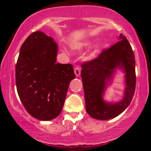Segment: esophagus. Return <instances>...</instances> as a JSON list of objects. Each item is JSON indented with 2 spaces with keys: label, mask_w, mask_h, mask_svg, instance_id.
Segmentation results:
<instances>
[{
  "label": "esophagus",
  "mask_w": 151,
  "mask_h": 151,
  "mask_svg": "<svg viewBox=\"0 0 151 151\" xmlns=\"http://www.w3.org/2000/svg\"><path fill=\"white\" fill-rule=\"evenodd\" d=\"M80 71H81V69H80V67L77 66V67H75V69H74V72H75V74H76V76H80Z\"/></svg>",
  "instance_id": "34e87169"
}]
</instances>
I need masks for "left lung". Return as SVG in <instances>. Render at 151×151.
Listing matches in <instances>:
<instances>
[{
  "instance_id": "1",
  "label": "left lung",
  "mask_w": 151,
  "mask_h": 151,
  "mask_svg": "<svg viewBox=\"0 0 151 151\" xmlns=\"http://www.w3.org/2000/svg\"><path fill=\"white\" fill-rule=\"evenodd\" d=\"M81 67L86 110L88 115L94 119L105 120L122 113L133 98L136 85L135 55L127 38L120 34L119 41L103 49L96 58L84 62ZM117 67H123L126 73L125 97L117 103H106L103 100L102 95L106 83Z\"/></svg>"
}]
</instances>
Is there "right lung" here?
<instances>
[{"mask_svg": "<svg viewBox=\"0 0 151 151\" xmlns=\"http://www.w3.org/2000/svg\"><path fill=\"white\" fill-rule=\"evenodd\" d=\"M57 53L53 38L38 31L24 40L16 63L18 96L26 111L40 120L58 116L70 82L76 78L73 65L56 63Z\"/></svg>", "mask_w": 151, "mask_h": 151, "instance_id": "1", "label": "right lung"}]
</instances>
